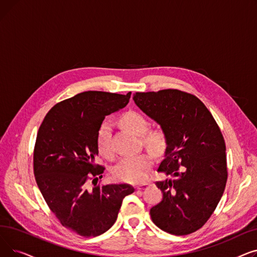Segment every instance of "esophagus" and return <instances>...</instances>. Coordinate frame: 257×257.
<instances>
[{"instance_id": "34e87169", "label": "esophagus", "mask_w": 257, "mask_h": 257, "mask_svg": "<svg viewBox=\"0 0 257 257\" xmlns=\"http://www.w3.org/2000/svg\"><path fill=\"white\" fill-rule=\"evenodd\" d=\"M149 185V183H143V184H141V185H138L136 188L138 191H141V190H145V188Z\"/></svg>"}]
</instances>
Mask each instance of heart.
Here are the masks:
<instances>
[{
    "instance_id": "b5f03b06",
    "label": "heart",
    "mask_w": 257,
    "mask_h": 257,
    "mask_svg": "<svg viewBox=\"0 0 257 257\" xmlns=\"http://www.w3.org/2000/svg\"><path fill=\"white\" fill-rule=\"evenodd\" d=\"M120 125L137 136H143L148 130V120L144 115L136 111H129L120 117ZM111 126L109 123H103L98 130L97 146L101 155L111 157L112 149L110 145ZM145 144L155 152L165 148L166 137L163 131L154 130L148 132L144 137ZM153 166V158L150 154H140L137 156L124 157L113 167L112 176L121 182L138 184L144 182Z\"/></svg>"
}]
</instances>
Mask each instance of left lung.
Instances as JSON below:
<instances>
[{
	"mask_svg": "<svg viewBox=\"0 0 257 257\" xmlns=\"http://www.w3.org/2000/svg\"><path fill=\"white\" fill-rule=\"evenodd\" d=\"M133 101L160 126L166 137L165 158L156 182L164 197L150 209L161 230L186 235L203 226L217 207L227 181L226 147L206 106L178 89L136 92Z\"/></svg>",
	"mask_w": 257,
	"mask_h": 257,
	"instance_id": "obj_1",
	"label": "left lung"
}]
</instances>
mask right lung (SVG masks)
Listing matches in <instances>:
<instances>
[{"label": "right lung", "instance_id": "1", "mask_svg": "<svg viewBox=\"0 0 257 257\" xmlns=\"http://www.w3.org/2000/svg\"><path fill=\"white\" fill-rule=\"evenodd\" d=\"M131 92L84 91L54 106L39 127L34 148V176L45 201L62 226L77 234L98 236L116 221L129 184L87 188L89 173H103L96 165L97 134L106 115L124 108ZM102 178V176L100 177Z\"/></svg>", "mask_w": 257, "mask_h": 257}]
</instances>
